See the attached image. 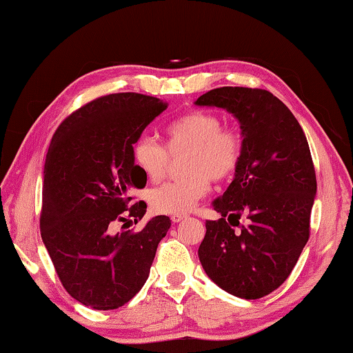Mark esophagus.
<instances>
[{
  "label": "esophagus",
  "instance_id": "esophagus-1",
  "mask_svg": "<svg viewBox=\"0 0 353 353\" xmlns=\"http://www.w3.org/2000/svg\"><path fill=\"white\" fill-rule=\"evenodd\" d=\"M185 218H187V214L176 213V214H172V216H171V221H172V223H181V221L185 219Z\"/></svg>",
  "mask_w": 353,
  "mask_h": 353
}]
</instances>
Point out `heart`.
Instances as JSON below:
<instances>
[{
	"label": "heart",
	"instance_id": "1",
	"mask_svg": "<svg viewBox=\"0 0 353 353\" xmlns=\"http://www.w3.org/2000/svg\"><path fill=\"white\" fill-rule=\"evenodd\" d=\"M166 148L171 155H185L187 177L165 183L151 193V205L165 214L187 213L208 188L210 177L223 181L236 170L241 159V141L234 130L224 129L221 118L204 110L179 117L165 129ZM132 160L149 182L162 181L168 153L152 137L140 135L132 145Z\"/></svg>",
	"mask_w": 353,
	"mask_h": 353
}]
</instances>
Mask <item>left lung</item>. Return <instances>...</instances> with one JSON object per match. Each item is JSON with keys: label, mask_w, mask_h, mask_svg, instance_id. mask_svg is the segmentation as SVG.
Listing matches in <instances>:
<instances>
[{"label": "left lung", "mask_w": 353, "mask_h": 353, "mask_svg": "<svg viewBox=\"0 0 353 353\" xmlns=\"http://www.w3.org/2000/svg\"><path fill=\"white\" fill-rule=\"evenodd\" d=\"M194 104L229 112L243 139L234 181L212 202L221 218L205 223L201 265L229 294L260 299L288 279L308 241L316 174L307 137L288 107L260 88H214Z\"/></svg>", "instance_id": "1"}]
</instances>
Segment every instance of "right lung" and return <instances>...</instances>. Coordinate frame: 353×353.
Instances as JSON below:
<instances>
[{
	"instance_id": "obj_1",
	"label": "right lung",
	"mask_w": 353,
	"mask_h": 353,
	"mask_svg": "<svg viewBox=\"0 0 353 353\" xmlns=\"http://www.w3.org/2000/svg\"><path fill=\"white\" fill-rule=\"evenodd\" d=\"M162 99L115 93L81 107L57 128L43 170L41 240L63 288L82 305L115 310L141 290L157 246L171 227L165 214L137 234L112 225L124 214L140 221L143 201L130 193L146 185L132 160V145L155 117Z\"/></svg>"
}]
</instances>
